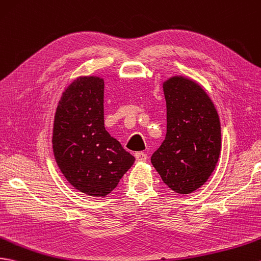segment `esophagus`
<instances>
[{
  "label": "esophagus",
  "instance_id": "34e87169",
  "mask_svg": "<svg viewBox=\"0 0 261 261\" xmlns=\"http://www.w3.org/2000/svg\"><path fill=\"white\" fill-rule=\"evenodd\" d=\"M136 159H137V161L138 162H144V161H147V159H148V155L145 154L144 152H136Z\"/></svg>",
  "mask_w": 261,
  "mask_h": 261
}]
</instances>
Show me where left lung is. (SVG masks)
I'll list each match as a JSON object with an SVG mask.
<instances>
[{
    "label": "left lung",
    "instance_id": "8db88e82",
    "mask_svg": "<svg viewBox=\"0 0 261 261\" xmlns=\"http://www.w3.org/2000/svg\"><path fill=\"white\" fill-rule=\"evenodd\" d=\"M162 88L167 135L151 163L171 190L188 195L203 186L217 166L220 120L209 94L192 79L174 75Z\"/></svg>",
    "mask_w": 261,
    "mask_h": 261
}]
</instances>
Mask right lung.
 Wrapping results in <instances>:
<instances>
[{"instance_id":"right-lung-1","label":"right lung","mask_w":261,"mask_h":261,"mask_svg":"<svg viewBox=\"0 0 261 261\" xmlns=\"http://www.w3.org/2000/svg\"><path fill=\"white\" fill-rule=\"evenodd\" d=\"M105 81L79 76L60 99L53 122L52 147L69 184L91 197H106L135 162L105 128Z\"/></svg>"}]
</instances>
